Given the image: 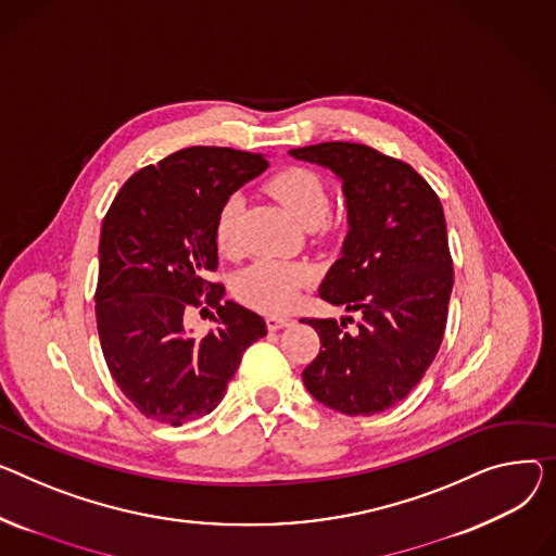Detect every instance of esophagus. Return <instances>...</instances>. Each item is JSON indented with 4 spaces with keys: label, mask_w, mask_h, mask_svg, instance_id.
<instances>
[{
    "label": "esophagus",
    "mask_w": 556,
    "mask_h": 556,
    "mask_svg": "<svg viewBox=\"0 0 556 556\" xmlns=\"http://www.w3.org/2000/svg\"><path fill=\"white\" fill-rule=\"evenodd\" d=\"M290 324H292L290 317H279V315H268V317H266L268 330H279V328H286V326H290Z\"/></svg>",
    "instance_id": "obj_1"
}]
</instances>
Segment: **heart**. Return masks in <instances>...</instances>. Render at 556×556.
Returning a JSON list of instances; mask_svg holds the SVG:
<instances>
[{
  "instance_id": "1",
  "label": "heart",
  "mask_w": 556,
  "mask_h": 556,
  "mask_svg": "<svg viewBox=\"0 0 556 556\" xmlns=\"http://www.w3.org/2000/svg\"><path fill=\"white\" fill-rule=\"evenodd\" d=\"M270 194L298 218L302 226H319L328 216L330 197L321 178L304 167H288L275 174L268 182ZM241 212V197L232 194L224 201L216 216L214 237L220 252H235L237 248V220ZM311 281V273L300 264L258 258L241 270L235 279L237 298L266 313H283L300 300L302 288Z\"/></svg>"
}]
</instances>
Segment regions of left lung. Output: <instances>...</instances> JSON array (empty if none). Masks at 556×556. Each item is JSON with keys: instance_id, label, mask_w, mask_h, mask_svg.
<instances>
[{"instance_id": "8db88e82", "label": "left lung", "mask_w": 556, "mask_h": 556, "mask_svg": "<svg viewBox=\"0 0 556 556\" xmlns=\"http://www.w3.org/2000/svg\"><path fill=\"white\" fill-rule=\"evenodd\" d=\"M342 182L349 232L319 298L351 317L306 319L321 342L304 384L346 416H374L406 397L431 366L454 286L447 226L429 182L402 161L357 142H319L288 152Z\"/></svg>"}]
</instances>
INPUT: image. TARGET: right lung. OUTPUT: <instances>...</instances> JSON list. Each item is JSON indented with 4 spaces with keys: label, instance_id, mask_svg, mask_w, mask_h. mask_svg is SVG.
<instances>
[{
    "label": "right lung",
    "instance_id": "right-lung-1",
    "mask_svg": "<svg viewBox=\"0 0 556 556\" xmlns=\"http://www.w3.org/2000/svg\"><path fill=\"white\" fill-rule=\"evenodd\" d=\"M266 167L264 154L188 147L136 172L102 220L100 346L111 378L147 418L180 427L216 409L243 351L266 336L262 315L224 304L226 288L205 279L218 266L220 205ZM203 291L219 326L199 341L181 317Z\"/></svg>",
    "mask_w": 556,
    "mask_h": 556
}]
</instances>
